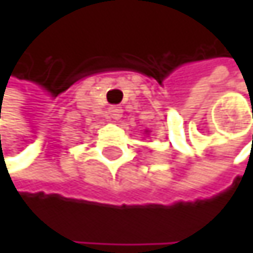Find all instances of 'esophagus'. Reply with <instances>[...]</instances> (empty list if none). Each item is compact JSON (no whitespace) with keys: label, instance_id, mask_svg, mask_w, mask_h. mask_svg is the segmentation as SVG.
<instances>
[{"label":"esophagus","instance_id":"obj_1","mask_svg":"<svg viewBox=\"0 0 253 253\" xmlns=\"http://www.w3.org/2000/svg\"><path fill=\"white\" fill-rule=\"evenodd\" d=\"M108 114H110L111 119L119 120V119L123 116V110H122V107H119V105H113V107L108 108Z\"/></svg>","mask_w":253,"mask_h":253}]
</instances>
